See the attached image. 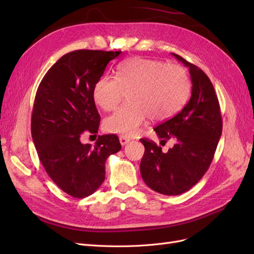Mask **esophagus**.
<instances>
[{"instance_id":"1","label":"esophagus","mask_w":254,"mask_h":254,"mask_svg":"<svg viewBox=\"0 0 254 254\" xmlns=\"http://www.w3.org/2000/svg\"><path fill=\"white\" fill-rule=\"evenodd\" d=\"M130 142V137H128V136H126V135H121L120 136V143L124 146V145H126L127 143H129Z\"/></svg>"}]
</instances>
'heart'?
<instances>
[{
  "mask_svg": "<svg viewBox=\"0 0 254 254\" xmlns=\"http://www.w3.org/2000/svg\"><path fill=\"white\" fill-rule=\"evenodd\" d=\"M127 93L128 104L107 118V131L133 135L150 118L165 121L178 113L188 102L190 80L186 68L164 61L135 57L118 65L115 78L102 76L93 89L96 106L112 111Z\"/></svg>",
  "mask_w": 254,
  "mask_h": 254,
  "instance_id": "obj_1",
  "label": "heart"
}]
</instances>
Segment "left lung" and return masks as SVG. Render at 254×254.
Returning a JSON list of instances; mask_svg holds the SVG:
<instances>
[{
  "mask_svg": "<svg viewBox=\"0 0 254 254\" xmlns=\"http://www.w3.org/2000/svg\"><path fill=\"white\" fill-rule=\"evenodd\" d=\"M173 55L190 68L191 96L175 117L155 128L161 144L175 139L163 152L148 139H140L145 151L140 171L144 182L160 194L175 196L193 188L212 163L222 131L219 102L213 84L197 65Z\"/></svg>",
  "mask_w": 254,
  "mask_h": 254,
  "instance_id": "1",
  "label": "left lung"
}]
</instances>
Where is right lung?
Here are the masks:
<instances>
[{"label":"right lung","mask_w":254,"mask_h":254,"mask_svg":"<svg viewBox=\"0 0 254 254\" xmlns=\"http://www.w3.org/2000/svg\"><path fill=\"white\" fill-rule=\"evenodd\" d=\"M121 53H67L37 90L30 128L38 157L56 186L74 198L88 197L102 186L107 158L122 148L115 134L98 135L94 147L80 142L82 132L98 131L101 117L92 89Z\"/></svg>","instance_id":"right-lung-1"}]
</instances>
